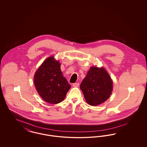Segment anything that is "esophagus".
<instances>
[{
  "label": "esophagus",
  "mask_w": 147,
  "mask_h": 147,
  "mask_svg": "<svg viewBox=\"0 0 147 147\" xmlns=\"http://www.w3.org/2000/svg\"><path fill=\"white\" fill-rule=\"evenodd\" d=\"M79 86V83L73 84V87H78Z\"/></svg>",
  "instance_id": "obj_1"
}]
</instances>
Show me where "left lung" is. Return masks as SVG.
<instances>
[{
    "mask_svg": "<svg viewBox=\"0 0 147 147\" xmlns=\"http://www.w3.org/2000/svg\"><path fill=\"white\" fill-rule=\"evenodd\" d=\"M80 88L87 104L95 106L104 103L110 98L113 90V81L104 67L92 66Z\"/></svg>",
    "mask_w": 147,
    "mask_h": 147,
    "instance_id": "obj_1",
    "label": "left lung"
}]
</instances>
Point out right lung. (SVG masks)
<instances>
[{"mask_svg":"<svg viewBox=\"0 0 147 147\" xmlns=\"http://www.w3.org/2000/svg\"><path fill=\"white\" fill-rule=\"evenodd\" d=\"M61 63L53 56L46 58L35 72L34 82L38 95L46 102L63 101L71 88L61 70Z\"/></svg>","mask_w":147,"mask_h":147,"instance_id":"1","label":"right lung"}]
</instances>
